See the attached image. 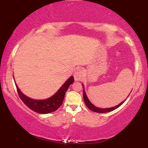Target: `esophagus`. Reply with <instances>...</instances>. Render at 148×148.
<instances>
[{
  "mask_svg": "<svg viewBox=\"0 0 148 148\" xmlns=\"http://www.w3.org/2000/svg\"><path fill=\"white\" fill-rule=\"evenodd\" d=\"M74 79L76 81H81L83 76V71L82 69H77L74 72Z\"/></svg>",
  "mask_w": 148,
  "mask_h": 148,
  "instance_id": "obj_1",
  "label": "esophagus"
}]
</instances>
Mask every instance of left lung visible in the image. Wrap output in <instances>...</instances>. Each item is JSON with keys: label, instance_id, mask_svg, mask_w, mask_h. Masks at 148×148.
Listing matches in <instances>:
<instances>
[{"label": "left lung", "instance_id": "obj_1", "mask_svg": "<svg viewBox=\"0 0 148 148\" xmlns=\"http://www.w3.org/2000/svg\"><path fill=\"white\" fill-rule=\"evenodd\" d=\"M83 99L84 100V102H85V104L86 105V106L88 108V109H90L91 111H92L93 112H99V113H103V112H110V111H112L113 110H114L116 109H117L118 108H119V106H120L124 102H122L121 103H119L118 106H116L115 107H113V108H106V109H101V108H97L95 106H93L92 103L90 102V100L88 99V97L86 95L85 92H84V90H83Z\"/></svg>", "mask_w": 148, "mask_h": 148}]
</instances>
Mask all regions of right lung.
<instances>
[{
    "label": "right lung",
    "mask_w": 148,
    "mask_h": 148,
    "mask_svg": "<svg viewBox=\"0 0 148 148\" xmlns=\"http://www.w3.org/2000/svg\"><path fill=\"white\" fill-rule=\"evenodd\" d=\"M74 79L73 76L69 77V79L63 84L54 95L50 98L41 100H34L25 96L20 92L16 84L15 83V84L19 97L28 108L40 114H48V113L56 111L61 106L64 99L65 94L68 90L69 86L74 82Z\"/></svg>",
    "instance_id": "1"
}]
</instances>
